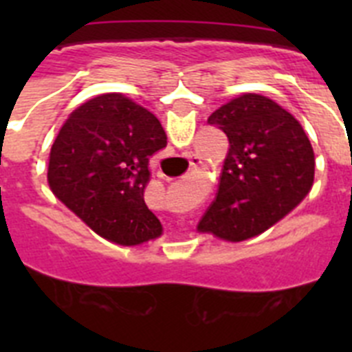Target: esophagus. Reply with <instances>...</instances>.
<instances>
[{"label":"esophagus","instance_id":"obj_1","mask_svg":"<svg viewBox=\"0 0 352 352\" xmlns=\"http://www.w3.org/2000/svg\"><path fill=\"white\" fill-rule=\"evenodd\" d=\"M188 160H190L192 167H197L199 164H201V158H199L197 155H190V157H188Z\"/></svg>","mask_w":352,"mask_h":352}]
</instances>
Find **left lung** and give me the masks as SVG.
<instances>
[{
	"label": "left lung",
	"mask_w": 352,
	"mask_h": 352,
	"mask_svg": "<svg viewBox=\"0 0 352 352\" xmlns=\"http://www.w3.org/2000/svg\"><path fill=\"white\" fill-rule=\"evenodd\" d=\"M208 123L226 133L229 151L199 231L243 241L278 222L309 194L312 144L296 118L256 93L227 102Z\"/></svg>",
	"instance_id": "1"
}]
</instances>
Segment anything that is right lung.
Returning a JSON list of instances; mask_svg holds the SVG:
<instances>
[{
    "instance_id": "1",
    "label": "right lung",
    "mask_w": 352,
    "mask_h": 352,
    "mask_svg": "<svg viewBox=\"0 0 352 352\" xmlns=\"http://www.w3.org/2000/svg\"><path fill=\"white\" fill-rule=\"evenodd\" d=\"M160 121L120 93L91 98L70 114L51 148L52 194L96 234L139 245L162 234L144 203L149 158L166 148Z\"/></svg>"
}]
</instances>
